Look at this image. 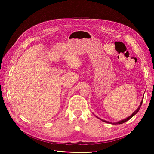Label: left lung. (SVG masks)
<instances>
[{"label":"left lung","instance_id":"8db88e82","mask_svg":"<svg viewBox=\"0 0 154 154\" xmlns=\"http://www.w3.org/2000/svg\"><path fill=\"white\" fill-rule=\"evenodd\" d=\"M143 99L141 100V102H140V105H139V107H138L137 109V110L135 111L133 113H132L131 116H130L129 117H128L127 118H126V119H122V120H120V121H119V122H114V123H112V122H107V121H105V120H103V119H100L99 118H98L97 116H96V118H98V119H101V120H102L103 122H106V123H111V124H123V123H124V122H127L128 120H129L130 119H131L132 117H133L135 114H137L138 112H139V109H140V106H141V105H142V103H143Z\"/></svg>","mask_w":154,"mask_h":154}]
</instances>
